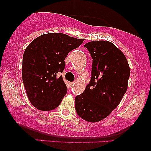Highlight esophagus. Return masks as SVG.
<instances>
[{
  "label": "esophagus",
  "instance_id": "1",
  "mask_svg": "<svg viewBox=\"0 0 151 151\" xmlns=\"http://www.w3.org/2000/svg\"><path fill=\"white\" fill-rule=\"evenodd\" d=\"M69 84H70V86H72L74 85V82H70V83H69Z\"/></svg>",
  "mask_w": 151,
  "mask_h": 151
}]
</instances>
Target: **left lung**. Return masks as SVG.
<instances>
[{
	"instance_id": "1",
	"label": "left lung",
	"mask_w": 151,
	"mask_h": 151,
	"mask_svg": "<svg viewBox=\"0 0 151 151\" xmlns=\"http://www.w3.org/2000/svg\"><path fill=\"white\" fill-rule=\"evenodd\" d=\"M92 58L91 77L84 92L75 98L79 117L88 122L105 119L119 104L128 88L130 68L125 55L109 41L84 45Z\"/></svg>"
}]
</instances>
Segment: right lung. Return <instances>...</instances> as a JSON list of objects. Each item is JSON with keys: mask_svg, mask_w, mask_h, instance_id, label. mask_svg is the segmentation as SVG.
<instances>
[{"mask_svg": "<svg viewBox=\"0 0 151 151\" xmlns=\"http://www.w3.org/2000/svg\"><path fill=\"white\" fill-rule=\"evenodd\" d=\"M84 40L55 32L39 36L27 47L22 58V81L35 107L50 111L60 104L67 88L58 74L65 70L69 52Z\"/></svg>", "mask_w": 151, "mask_h": 151, "instance_id": "add662e5", "label": "right lung"}]
</instances>
